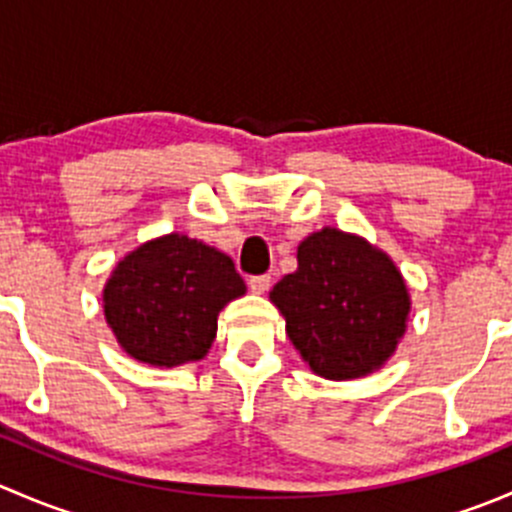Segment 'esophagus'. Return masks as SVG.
<instances>
[{"instance_id": "obj_1", "label": "esophagus", "mask_w": 512, "mask_h": 512, "mask_svg": "<svg viewBox=\"0 0 512 512\" xmlns=\"http://www.w3.org/2000/svg\"><path fill=\"white\" fill-rule=\"evenodd\" d=\"M247 285H250L255 294H265L267 289H270V275H252Z\"/></svg>"}]
</instances>
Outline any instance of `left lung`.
Here are the masks:
<instances>
[{"instance_id": "left-lung-1", "label": "left lung", "mask_w": 512, "mask_h": 512, "mask_svg": "<svg viewBox=\"0 0 512 512\" xmlns=\"http://www.w3.org/2000/svg\"><path fill=\"white\" fill-rule=\"evenodd\" d=\"M297 272L270 292L287 337L314 374L356 379L379 369L406 332L409 292L394 262L334 227L297 247Z\"/></svg>"}]
</instances>
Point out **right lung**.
Instances as JSON below:
<instances>
[{"instance_id":"obj_1","label":"right lung","mask_w":512,"mask_h":512,"mask_svg":"<svg viewBox=\"0 0 512 512\" xmlns=\"http://www.w3.org/2000/svg\"><path fill=\"white\" fill-rule=\"evenodd\" d=\"M240 294L245 282L230 257L173 232L118 262L103 289V312L133 359L178 366L203 359L220 309Z\"/></svg>"}]
</instances>
